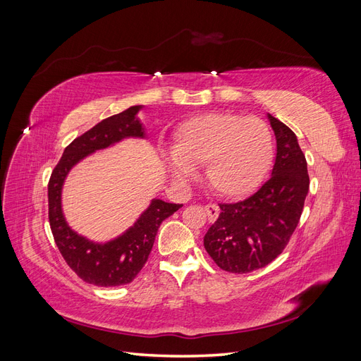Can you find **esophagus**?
<instances>
[{
    "instance_id": "1",
    "label": "esophagus",
    "mask_w": 361,
    "mask_h": 361,
    "mask_svg": "<svg viewBox=\"0 0 361 361\" xmlns=\"http://www.w3.org/2000/svg\"><path fill=\"white\" fill-rule=\"evenodd\" d=\"M204 211H206V215H207V220H209L211 223H214L218 218V215H220V207H218L216 204H212V203L206 204Z\"/></svg>"
}]
</instances>
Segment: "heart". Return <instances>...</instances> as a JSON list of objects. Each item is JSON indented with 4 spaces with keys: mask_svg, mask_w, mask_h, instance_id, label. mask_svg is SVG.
<instances>
[{
    "mask_svg": "<svg viewBox=\"0 0 361 361\" xmlns=\"http://www.w3.org/2000/svg\"><path fill=\"white\" fill-rule=\"evenodd\" d=\"M274 159V140L264 120L218 111L182 122L174 133L169 164L178 179H188L206 166L211 188L226 199L253 192Z\"/></svg>",
    "mask_w": 361,
    "mask_h": 361,
    "instance_id": "b5f03b06",
    "label": "heart"
}]
</instances>
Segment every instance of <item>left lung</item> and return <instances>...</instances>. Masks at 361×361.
I'll use <instances>...</instances> for the list:
<instances>
[{"instance_id": "left-lung-1", "label": "left lung", "mask_w": 361, "mask_h": 361, "mask_svg": "<svg viewBox=\"0 0 361 361\" xmlns=\"http://www.w3.org/2000/svg\"><path fill=\"white\" fill-rule=\"evenodd\" d=\"M277 140L271 178L248 199L220 203V215L206 232L203 244L221 269L247 274L271 264L288 245L309 192L307 161L297 135L268 114Z\"/></svg>"}]
</instances>
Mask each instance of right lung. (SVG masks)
<instances>
[{"mask_svg":"<svg viewBox=\"0 0 361 361\" xmlns=\"http://www.w3.org/2000/svg\"><path fill=\"white\" fill-rule=\"evenodd\" d=\"M141 105L114 114L87 130L64 149L48 183L49 226L63 259L76 276L94 286H122L133 281L149 259L161 223L182 204L154 199L137 223L110 243L96 244L75 233L61 211V188L68 173L87 155L128 137H145L137 118Z\"/></svg>","mask_w":361,"mask_h":361,"instance_id":"1","label":"right lung"}]
</instances>
